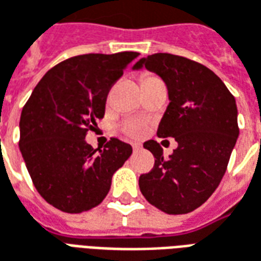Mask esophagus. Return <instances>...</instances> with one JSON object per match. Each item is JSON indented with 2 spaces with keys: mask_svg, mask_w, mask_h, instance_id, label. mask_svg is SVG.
<instances>
[{
  "mask_svg": "<svg viewBox=\"0 0 261 261\" xmlns=\"http://www.w3.org/2000/svg\"><path fill=\"white\" fill-rule=\"evenodd\" d=\"M132 147H134V151H139L140 149H142V146H140L139 143H134V145H132Z\"/></svg>",
  "mask_w": 261,
  "mask_h": 261,
  "instance_id": "1",
  "label": "esophagus"
}]
</instances>
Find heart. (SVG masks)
Here are the masks:
<instances>
[{
	"instance_id": "heart-1",
	"label": "heart",
	"mask_w": 261,
	"mask_h": 261,
	"mask_svg": "<svg viewBox=\"0 0 261 261\" xmlns=\"http://www.w3.org/2000/svg\"><path fill=\"white\" fill-rule=\"evenodd\" d=\"M149 77H151V75H149ZM149 77H146V79H149ZM123 130H125V134L132 136V138H139L145 134L146 125L140 121H129L127 123H125Z\"/></svg>"
}]
</instances>
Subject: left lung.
<instances>
[{"instance_id":"1","label":"left lung","mask_w":261,"mask_h":261,"mask_svg":"<svg viewBox=\"0 0 261 261\" xmlns=\"http://www.w3.org/2000/svg\"><path fill=\"white\" fill-rule=\"evenodd\" d=\"M167 86L170 104L159 123V138L178 143L169 159L156 140L143 147L154 156L153 169L139 177V188L151 205L169 215L197 210L215 191L239 136L234 97L223 81L201 63L170 53L140 59Z\"/></svg>"}]
</instances>
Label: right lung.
Returning a JSON list of instances; mask_svg holds the SVG:
<instances>
[{"mask_svg": "<svg viewBox=\"0 0 261 261\" xmlns=\"http://www.w3.org/2000/svg\"><path fill=\"white\" fill-rule=\"evenodd\" d=\"M136 51L70 57L46 73L31 94L19 121V150L42 198L67 214L102 202L116 170L132 146L116 138L97 151L86 135L104 118L111 87Z\"/></svg>", "mask_w": 261, "mask_h": 261, "instance_id": "add662e5", "label": "right lung"}]
</instances>
